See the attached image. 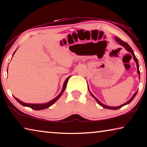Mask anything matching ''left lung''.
I'll return each instance as SVG.
<instances>
[{
  "label": "left lung",
  "mask_w": 147,
  "mask_h": 147,
  "mask_svg": "<svg viewBox=\"0 0 147 147\" xmlns=\"http://www.w3.org/2000/svg\"><path fill=\"white\" fill-rule=\"evenodd\" d=\"M115 40L118 42L119 43V45H121V46H123V47H124V48H125V49L126 50V51H128V52H130V53L132 54V56H133V58H134V61H136V65H137V67H138V74H139V78H140V71H139V63H138V59H137V58L136 57V56H135V54H134V51H133V50L131 49V47H130V45H129L127 43H126V42H124L123 41H122L121 39H119L118 37H115ZM89 93H90V94H91V95L93 96V97L96 100V101L97 102H98V104H99V105L100 106H101L102 107H103V108H106V109H114V110H115V109H120L121 108H122V107L123 106H125V105H126V104H128L129 103H130L131 101L133 100V99L135 98V96H136V95L137 94V93H138V91L137 92H136L134 94V95L132 96V97H131L130 100H129L128 101H127L126 102V103H124V104H123V105H121V106H117V107H110V106H106V105H104V104H103L102 103V102H100V101H99L97 98H96L95 96H94L93 94H92L91 92H90V91H89Z\"/></svg>",
  "instance_id": "left-lung-1"
}]
</instances>
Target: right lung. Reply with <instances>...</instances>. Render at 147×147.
I'll list each match as a JSON object with an SVG mask.
<instances>
[{
  "label": "right lung",
  "mask_w": 147,
  "mask_h": 147,
  "mask_svg": "<svg viewBox=\"0 0 147 147\" xmlns=\"http://www.w3.org/2000/svg\"><path fill=\"white\" fill-rule=\"evenodd\" d=\"M17 51V50H16ZM16 51L14 52V53H13V54H15V53H16ZM71 76H69L65 80V82H64V84H63V89H62V90H61V93H59L58 96H56V97L55 98H54L53 100H51V101H49V102H47V103H45V104H28V103H24V102H22V101H21L20 100H19L18 98H16L14 96V98H16V100L19 103V104H21V105H23V106H26V107H29V108H32V109H35V110H41V109H46V108H48L49 107H50L51 106H52L53 105V104L55 102L58 100V99L60 97V96H61V94H63V93L64 92V91H65V88H66V87H67V82H68V80H69V78H70Z\"/></svg>",
  "instance_id": "obj_1"
}]
</instances>
